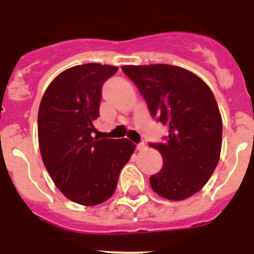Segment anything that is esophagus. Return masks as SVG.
<instances>
[{
  "label": "esophagus",
  "instance_id": "1",
  "mask_svg": "<svg viewBox=\"0 0 254 254\" xmlns=\"http://www.w3.org/2000/svg\"><path fill=\"white\" fill-rule=\"evenodd\" d=\"M145 147H146V145H145V142H139V144L136 145V149H137V150H144Z\"/></svg>",
  "mask_w": 254,
  "mask_h": 254
}]
</instances>
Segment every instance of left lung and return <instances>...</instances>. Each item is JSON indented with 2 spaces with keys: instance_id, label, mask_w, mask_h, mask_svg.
<instances>
[{
  "instance_id": "left-lung-1",
  "label": "left lung",
  "mask_w": 254,
  "mask_h": 254,
  "mask_svg": "<svg viewBox=\"0 0 254 254\" xmlns=\"http://www.w3.org/2000/svg\"><path fill=\"white\" fill-rule=\"evenodd\" d=\"M152 118L169 127L161 142H150L162 167L150 176L152 190L172 201L195 195L218 164L222 119L212 92L193 73L169 64L124 65Z\"/></svg>"
}]
</instances>
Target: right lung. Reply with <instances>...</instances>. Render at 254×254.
Instances as JSON below:
<instances>
[{
    "label": "right lung",
    "mask_w": 254,
    "mask_h": 254,
    "mask_svg": "<svg viewBox=\"0 0 254 254\" xmlns=\"http://www.w3.org/2000/svg\"><path fill=\"white\" fill-rule=\"evenodd\" d=\"M114 65L87 63L62 72L47 88L38 110L42 160L70 201L95 206L112 197L135 145L127 139L93 137L102 88Z\"/></svg>",
    "instance_id": "1"
}]
</instances>
